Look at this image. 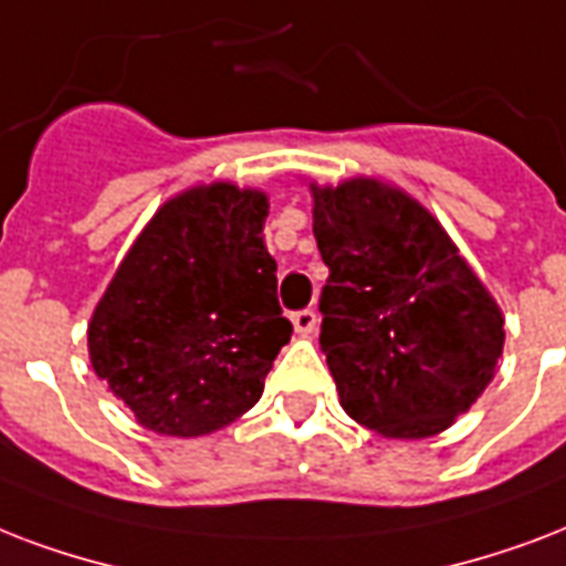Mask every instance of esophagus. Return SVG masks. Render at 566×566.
<instances>
[{
    "label": "esophagus",
    "instance_id": "34e87169",
    "mask_svg": "<svg viewBox=\"0 0 566 566\" xmlns=\"http://www.w3.org/2000/svg\"><path fill=\"white\" fill-rule=\"evenodd\" d=\"M292 324H295L297 333L310 336V333H315V324H318V318H315L313 310H297V313H292Z\"/></svg>",
    "mask_w": 566,
    "mask_h": 566
}]
</instances>
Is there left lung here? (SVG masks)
Here are the masks:
<instances>
[{
    "instance_id": "left-lung-1",
    "label": "left lung",
    "mask_w": 566,
    "mask_h": 566,
    "mask_svg": "<svg viewBox=\"0 0 566 566\" xmlns=\"http://www.w3.org/2000/svg\"><path fill=\"white\" fill-rule=\"evenodd\" d=\"M322 352L352 419L392 440L446 431L488 389L505 318L440 221L401 188L310 186Z\"/></svg>"
}]
</instances>
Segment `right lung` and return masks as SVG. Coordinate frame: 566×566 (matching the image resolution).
I'll use <instances>...</instances> for the list:
<instances>
[{"label":"right lung","instance_id":"add662e5","mask_svg":"<svg viewBox=\"0 0 566 566\" xmlns=\"http://www.w3.org/2000/svg\"><path fill=\"white\" fill-rule=\"evenodd\" d=\"M269 197L195 186L153 214L87 324L91 366L135 419L203 437L260 401L292 324L262 242Z\"/></svg>","mask_w":566,"mask_h":566}]
</instances>
